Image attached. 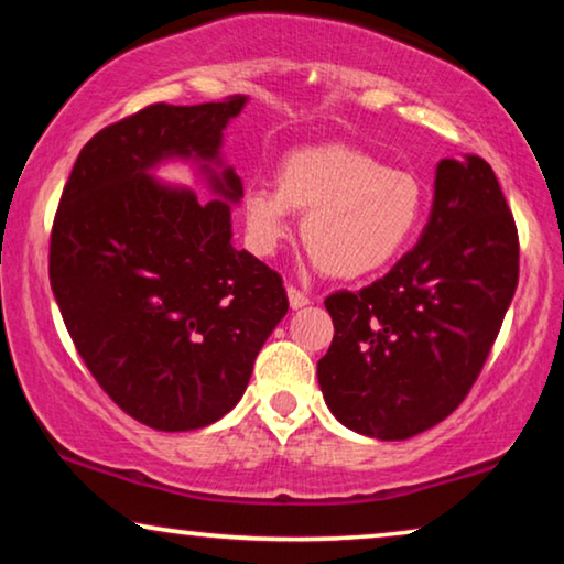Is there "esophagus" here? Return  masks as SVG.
<instances>
[{
    "label": "esophagus",
    "mask_w": 564,
    "mask_h": 564,
    "mask_svg": "<svg viewBox=\"0 0 564 564\" xmlns=\"http://www.w3.org/2000/svg\"><path fill=\"white\" fill-rule=\"evenodd\" d=\"M288 297H290V307L292 311H297V307H303V305H307V295L303 290H297V288H288Z\"/></svg>",
    "instance_id": "34e87169"
}]
</instances>
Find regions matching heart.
<instances>
[{"label":"heart","mask_w":564,"mask_h":564,"mask_svg":"<svg viewBox=\"0 0 564 564\" xmlns=\"http://www.w3.org/2000/svg\"><path fill=\"white\" fill-rule=\"evenodd\" d=\"M423 199V184L408 169L384 166L354 145H307L282 159L276 187L246 189V238L257 253H272L288 236L290 210L305 213L300 238L315 267L357 280L403 253L419 230Z\"/></svg>","instance_id":"b5f03b06"}]
</instances>
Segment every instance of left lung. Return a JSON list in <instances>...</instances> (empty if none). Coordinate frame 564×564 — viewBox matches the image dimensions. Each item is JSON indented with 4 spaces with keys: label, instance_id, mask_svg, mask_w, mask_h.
<instances>
[{
    "label": "left lung",
    "instance_id": "1",
    "mask_svg": "<svg viewBox=\"0 0 564 564\" xmlns=\"http://www.w3.org/2000/svg\"><path fill=\"white\" fill-rule=\"evenodd\" d=\"M519 284V230L490 164L442 159L426 228L382 280L326 297L318 361L346 429L398 442L444 421L480 375Z\"/></svg>",
    "mask_w": 564,
    "mask_h": 564
}]
</instances>
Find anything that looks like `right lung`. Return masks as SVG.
Returning a JSON list of instances; mask_svg holds the SVG:
<instances>
[{
  "instance_id": "add662e5",
  "label": "right lung",
  "mask_w": 564,
  "mask_h": 564,
  "mask_svg": "<svg viewBox=\"0 0 564 564\" xmlns=\"http://www.w3.org/2000/svg\"><path fill=\"white\" fill-rule=\"evenodd\" d=\"M243 105L156 102L102 128L53 218L48 276L68 336L112 403L156 431L223 419L290 307L282 276L230 243L241 180L207 166ZM169 155L205 160L224 199L159 185L148 169Z\"/></svg>"
}]
</instances>
